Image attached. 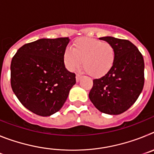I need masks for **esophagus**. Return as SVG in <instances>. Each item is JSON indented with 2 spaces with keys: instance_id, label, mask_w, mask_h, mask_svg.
I'll list each match as a JSON object with an SVG mask.
<instances>
[{
  "instance_id": "esophagus-1",
  "label": "esophagus",
  "mask_w": 154,
  "mask_h": 154,
  "mask_svg": "<svg viewBox=\"0 0 154 154\" xmlns=\"http://www.w3.org/2000/svg\"><path fill=\"white\" fill-rule=\"evenodd\" d=\"M75 78H76V82H79L80 79H81L82 75H80V74H76Z\"/></svg>"
}]
</instances>
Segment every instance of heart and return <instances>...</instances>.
I'll return each instance as SVG.
<instances>
[{
    "label": "heart",
    "mask_w": 154,
    "mask_h": 154,
    "mask_svg": "<svg viewBox=\"0 0 154 154\" xmlns=\"http://www.w3.org/2000/svg\"><path fill=\"white\" fill-rule=\"evenodd\" d=\"M116 57L115 47L111 43L91 38L76 39L72 51L66 49L63 61L69 71H75L81 66L89 75L101 78L113 67Z\"/></svg>",
    "instance_id": "b5f03b06"
}]
</instances>
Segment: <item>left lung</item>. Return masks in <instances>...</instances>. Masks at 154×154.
Returning <instances> with one entry per match:
<instances>
[{"label":"left lung","instance_id":"1","mask_svg":"<svg viewBox=\"0 0 154 154\" xmlns=\"http://www.w3.org/2000/svg\"><path fill=\"white\" fill-rule=\"evenodd\" d=\"M99 39L115 47L116 57L109 72L93 80L89 99L103 113L118 115L134 104L144 85V61L142 54L130 41L103 37Z\"/></svg>","mask_w":154,"mask_h":154}]
</instances>
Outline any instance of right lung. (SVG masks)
<instances>
[{
  "instance_id": "obj_1",
  "label": "right lung",
  "mask_w": 154,
  "mask_h": 154,
  "mask_svg": "<svg viewBox=\"0 0 154 154\" xmlns=\"http://www.w3.org/2000/svg\"><path fill=\"white\" fill-rule=\"evenodd\" d=\"M69 38H42L25 44L14 55L11 85L25 108L41 116L59 111L75 84L65 69L63 55Z\"/></svg>"
}]
</instances>
